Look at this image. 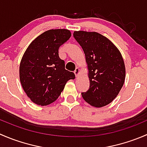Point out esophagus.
<instances>
[{"instance_id":"esophagus-1","label":"esophagus","mask_w":147,"mask_h":147,"mask_svg":"<svg viewBox=\"0 0 147 147\" xmlns=\"http://www.w3.org/2000/svg\"><path fill=\"white\" fill-rule=\"evenodd\" d=\"M80 68L76 67V69H75V75H76V77H78V78L80 75Z\"/></svg>"}]
</instances>
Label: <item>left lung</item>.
Instances as JSON below:
<instances>
[{
	"label": "left lung",
	"mask_w": 147,
	"mask_h": 147,
	"mask_svg": "<svg viewBox=\"0 0 147 147\" xmlns=\"http://www.w3.org/2000/svg\"><path fill=\"white\" fill-rule=\"evenodd\" d=\"M74 38L82 47L88 69L90 89L82 96L94 107L111 103L125 80V65L121 53L112 41L96 32L75 31Z\"/></svg>",
	"instance_id": "8db88e82"
}]
</instances>
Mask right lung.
Listing matches in <instances>:
<instances>
[{
    "mask_svg": "<svg viewBox=\"0 0 147 147\" xmlns=\"http://www.w3.org/2000/svg\"><path fill=\"white\" fill-rule=\"evenodd\" d=\"M71 37L67 29H52L37 37L26 49L19 68L23 90L32 102L45 106L55 101L65 84L75 78L66 70L59 47Z\"/></svg>",
    "mask_w": 147,
    "mask_h": 147,
    "instance_id": "obj_1",
    "label": "right lung"
}]
</instances>
